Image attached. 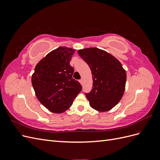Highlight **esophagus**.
Listing matches in <instances>:
<instances>
[{"label":"esophagus","mask_w":160,"mask_h":160,"mask_svg":"<svg viewBox=\"0 0 160 160\" xmlns=\"http://www.w3.org/2000/svg\"><path fill=\"white\" fill-rule=\"evenodd\" d=\"M79 82H80V83H81V85H83V79H80V80H79Z\"/></svg>","instance_id":"esophagus-1"}]
</instances>
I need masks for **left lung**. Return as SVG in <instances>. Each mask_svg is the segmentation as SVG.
<instances>
[{"mask_svg":"<svg viewBox=\"0 0 160 160\" xmlns=\"http://www.w3.org/2000/svg\"><path fill=\"white\" fill-rule=\"evenodd\" d=\"M78 53L91 70L93 87L85 93L90 106L99 111L111 109L122 98L126 72L115 57L98 48L81 49Z\"/></svg>","mask_w":160,"mask_h":160,"instance_id":"obj_1","label":"left lung"}]
</instances>
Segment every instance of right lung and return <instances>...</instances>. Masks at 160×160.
<instances>
[{
	"mask_svg": "<svg viewBox=\"0 0 160 160\" xmlns=\"http://www.w3.org/2000/svg\"><path fill=\"white\" fill-rule=\"evenodd\" d=\"M75 50L60 47L38 62L32 75V85L38 101L51 112L68 109L82 90L72 78L74 69L70 61Z\"/></svg>",
	"mask_w": 160,
	"mask_h": 160,
	"instance_id": "add662e5",
	"label": "right lung"
}]
</instances>
